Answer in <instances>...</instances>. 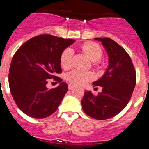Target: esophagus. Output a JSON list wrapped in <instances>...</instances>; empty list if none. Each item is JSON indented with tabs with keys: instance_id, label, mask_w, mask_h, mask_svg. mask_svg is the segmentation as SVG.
<instances>
[{
	"instance_id": "1",
	"label": "esophagus",
	"mask_w": 149,
	"mask_h": 149,
	"mask_svg": "<svg viewBox=\"0 0 149 149\" xmlns=\"http://www.w3.org/2000/svg\"><path fill=\"white\" fill-rule=\"evenodd\" d=\"M75 87V85H73V84H68V89L69 90H72L73 88Z\"/></svg>"
}]
</instances>
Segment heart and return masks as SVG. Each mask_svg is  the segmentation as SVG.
<instances>
[{
	"mask_svg": "<svg viewBox=\"0 0 149 149\" xmlns=\"http://www.w3.org/2000/svg\"><path fill=\"white\" fill-rule=\"evenodd\" d=\"M81 49L88 58L92 61H94L96 65L99 60L102 56V50L100 46L94 42L85 43L81 46ZM73 51L70 48H67L61 55L60 63L64 69H69L72 65ZM94 79L93 72L86 71L79 69H75L67 75V79L68 81L76 85H81Z\"/></svg>",
	"mask_w": 149,
	"mask_h": 149,
	"instance_id": "1",
	"label": "heart"
}]
</instances>
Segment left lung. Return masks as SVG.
<instances>
[{"instance_id":"1","label":"left lung","mask_w":149,"mask_h":149,"mask_svg":"<svg viewBox=\"0 0 149 149\" xmlns=\"http://www.w3.org/2000/svg\"><path fill=\"white\" fill-rule=\"evenodd\" d=\"M101 41L108 56V66L93 87H102L94 96L86 91L81 104L84 113L91 117L104 120L113 117L126 106L136 84V73L129 55L111 38H96Z\"/></svg>"}]
</instances>
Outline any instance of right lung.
Wrapping results in <instances>:
<instances>
[{
  "label": "right lung",
  "mask_w": 149,
  "mask_h": 149,
  "mask_svg": "<svg viewBox=\"0 0 149 149\" xmlns=\"http://www.w3.org/2000/svg\"><path fill=\"white\" fill-rule=\"evenodd\" d=\"M75 42L52 35H40L21 45L13 56L9 68L10 92L22 112L30 117L43 119L58 109L68 84L56 75L61 73L63 51ZM53 77L60 82L53 89L46 84Z\"/></svg>",
  "instance_id": "1"
}]
</instances>
